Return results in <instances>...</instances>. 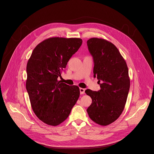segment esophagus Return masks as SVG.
I'll return each mask as SVG.
<instances>
[{
    "label": "esophagus",
    "mask_w": 154,
    "mask_h": 154,
    "mask_svg": "<svg viewBox=\"0 0 154 154\" xmlns=\"http://www.w3.org/2000/svg\"><path fill=\"white\" fill-rule=\"evenodd\" d=\"M79 91H80V94H85V88H79Z\"/></svg>",
    "instance_id": "esophagus-1"
}]
</instances>
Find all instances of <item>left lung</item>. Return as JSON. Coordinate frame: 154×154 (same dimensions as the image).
Listing matches in <instances>:
<instances>
[{
  "label": "left lung",
  "mask_w": 154,
  "mask_h": 154,
  "mask_svg": "<svg viewBox=\"0 0 154 154\" xmlns=\"http://www.w3.org/2000/svg\"><path fill=\"white\" fill-rule=\"evenodd\" d=\"M87 44L94 58V77L98 79L101 87L98 92L85 91L92 100L87 111L95 123L107 126L116 121L124 111L130 86L128 66L111 42L92 38Z\"/></svg>",
  "instance_id": "8db88e82"
}]
</instances>
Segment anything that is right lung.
I'll return each mask as SVG.
<instances>
[{
  "mask_svg": "<svg viewBox=\"0 0 154 154\" xmlns=\"http://www.w3.org/2000/svg\"><path fill=\"white\" fill-rule=\"evenodd\" d=\"M82 43L77 38H49L35 47L27 62L26 89L32 108L48 125L57 126L66 120L79 99V87L57 79Z\"/></svg>",
  "mask_w": 154,
  "mask_h": 154,
  "instance_id": "obj_1",
  "label": "right lung"
}]
</instances>
